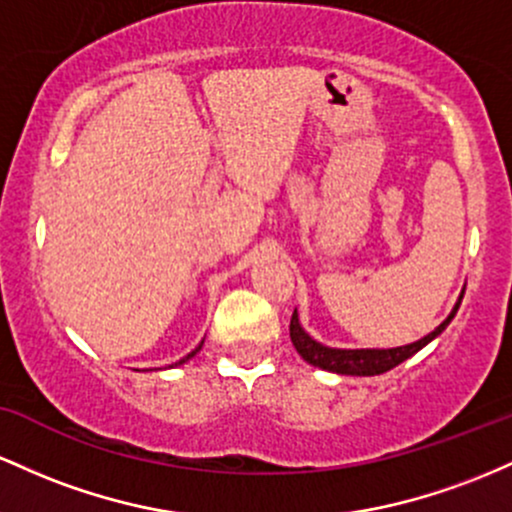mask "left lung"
I'll list each match as a JSON object with an SVG mask.
<instances>
[{"mask_svg":"<svg viewBox=\"0 0 512 512\" xmlns=\"http://www.w3.org/2000/svg\"><path fill=\"white\" fill-rule=\"evenodd\" d=\"M464 297V295H462ZM462 297L452 309V314L428 336H423L421 341L409 343V346L401 348H387V350H341V348H329L321 346V343L314 341L307 331L300 326V319H297V312H292L290 319V338L292 346L297 348V353L307 360L309 365L321 367V370L338 372V375H358V377H372L382 375V372H389L392 367L404 363L406 358H411L413 353H418L423 346H428L438 333L445 331V326L455 319L459 304H462Z\"/></svg>","mask_w":512,"mask_h":512,"instance_id":"left-lung-1","label":"left lung"}]
</instances>
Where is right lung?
Wrapping results in <instances>:
<instances>
[{
    "instance_id": "add662e5",
    "label": "right lung",
    "mask_w": 512,
    "mask_h": 512,
    "mask_svg": "<svg viewBox=\"0 0 512 512\" xmlns=\"http://www.w3.org/2000/svg\"><path fill=\"white\" fill-rule=\"evenodd\" d=\"M200 346H203V343H200ZM200 346H198V348H195V350H193V353H188V355H186V358H183V360H179V363H174V365H181V363H186V360H188V358H193V355H195V353H198V350H200Z\"/></svg>"
}]
</instances>
